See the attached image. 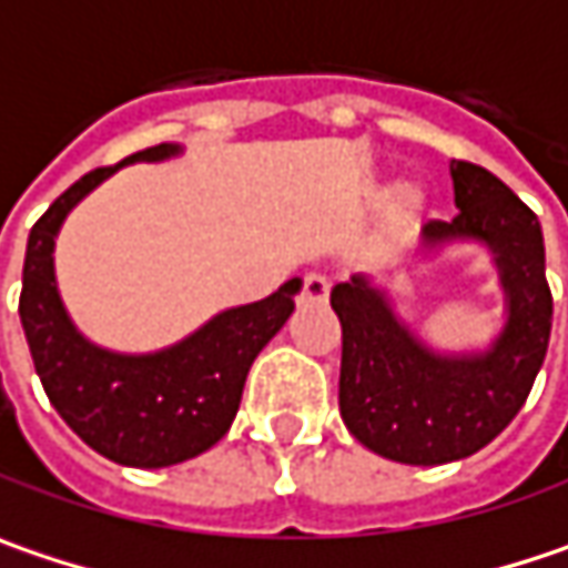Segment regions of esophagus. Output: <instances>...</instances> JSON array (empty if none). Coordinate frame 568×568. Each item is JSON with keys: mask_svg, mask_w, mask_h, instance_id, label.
<instances>
[{"mask_svg": "<svg viewBox=\"0 0 568 568\" xmlns=\"http://www.w3.org/2000/svg\"><path fill=\"white\" fill-rule=\"evenodd\" d=\"M326 297H329V277L320 274V271L304 274V281H301V301L304 304H326Z\"/></svg>", "mask_w": 568, "mask_h": 568, "instance_id": "obj_1", "label": "esophagus"}]
</instances>
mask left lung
<instances>
[{"mask_svg": "<svg viewBox=\"0 0 568 568\" xmlns=\"http://www.w3.org/2000/svg\"><path fill=\"white\" fill-rule=\"evenodd\" d=\"M459 213L429 220V245L481 239L491 245L507 294V326L481 355H436L397 323L365 281L336 284L329 304L343 323L339 414L372 453L407 466H443L488 446L524 407L547 358L552 294L537 213L491 171L453 161Z\"/></svg>", "mask_w": 568, "mask_h": 568, "instance_id": "obj_1", "label": "left lung"}]
</instances>
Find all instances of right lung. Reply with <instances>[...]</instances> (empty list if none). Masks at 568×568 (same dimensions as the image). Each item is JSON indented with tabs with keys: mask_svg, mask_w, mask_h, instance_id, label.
Wrapping results in <instances>:
<instances>
[{
	"mask_svg": "<svg viewBox=\"0 0 568 568\" xmlns=\"http://www.w3.org/2000/svg\"><path fill=\"white\" fill-rule=\"evenodd\" d=\"M171 154L178 144H154L67 186L31 225L21 267L19 316L48 400L90 449L119 466H178L216 446L239 414L252 362L287 323L301 291L294 277L271 297L225 310L190 339L154 355H115L73 329L51 258L63 216L122 164Z\"/></svg>",
	"mask_w": 568,
	"mask_h": 568,
	"instance_id": "right-lung-1",
	"label": "right lung"
}]
</instances>
